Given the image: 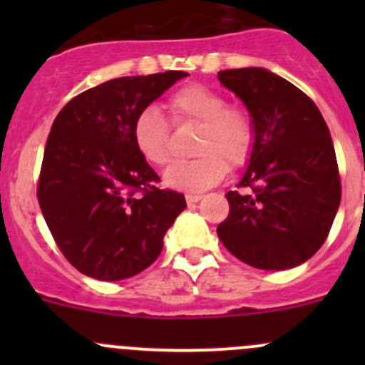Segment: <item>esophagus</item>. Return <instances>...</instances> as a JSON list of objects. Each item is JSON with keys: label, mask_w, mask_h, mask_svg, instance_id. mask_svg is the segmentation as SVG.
<instances>
[{"label": "esophagus", "mask_w": 365, "mask_h": 365, "mask_svg": "<svg viewBox=\"0 0 365 365\" xmlns=\"http://www.w3.org/2000/svg\"><path fill=\"white\" fill-rule=\"evenodd\" d=\"M200 200H201L200 194H187V196H185L187 205H196Z\"/></svg>", "instance_id": "1"}]
</instances>
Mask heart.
<instances>
[{
    "label": "heart",
    "mask_w": 365,
    "mask_h": 365,
    "mask_svg": "<svg viewBox=\"0 0 365 365\" xmlns=\"http://www.w3.org/2000/svg\"><path fill=\"white\" fill-rule=\"evenodd\" d=\"M169 114L176 125H197L190 160L176 162L165 173V183L185 192H203L226 176L227 168H244L256 145L251 113L227 104L220 91L203 84H187L169 95ZM132 143L139 155L157 168L173 159L171 127L159 111L148 108L132 121Z\"/></svg>",
    "instance_id": "b5f03b06"
}]
</instances>
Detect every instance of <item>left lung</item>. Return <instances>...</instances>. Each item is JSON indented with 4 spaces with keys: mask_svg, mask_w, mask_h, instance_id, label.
Listing matches in <instances>:
<instances>
[{
    "mask_svg": "<svg viewBox=\"0 0 365 365\" xmlns=\"http://www.w3.org/2000/svg\"><path fill=\"white\" fill-rule=\"evenodd\" d=\"M244 101L256 145L230 213L217 226L224 247L261 270H286L314 256L341 203V176L330 130L314 102L264 68L217 73Z\"/></svg>",
    "mask_w": 365,
    "mask_h": 365,
    "instance_id": "left-lung-1",
    "label": "left lung"
}]
</instances>
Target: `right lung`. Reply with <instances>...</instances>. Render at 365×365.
<instances>
[{"mask_svg":"<svg viewBox=\"0 0 365 365\" xmlns=\"http://www.w3.org/2000/svg\"><path fill=\"white\" fill-rule=\"evenodd\" d=\"M187 72L118 77L58 113L36 197L61 254L81 274L121 281L148 268L185 197L160 189L132 143V121Z\"/></svg>","mask_w":365,"mask_h":365,"instance_id":"right-lung-1","label":"right lung"}]
</instances>
